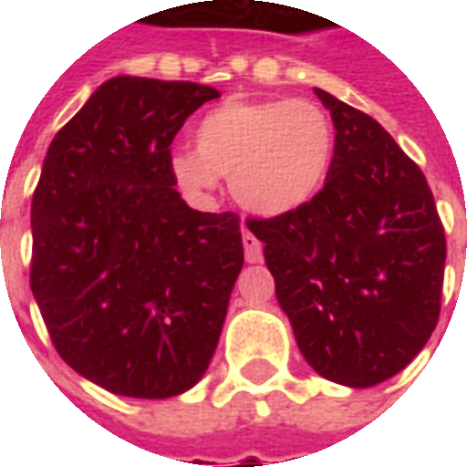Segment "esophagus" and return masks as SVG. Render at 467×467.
Returning <instances> with one entry per match:
<instances>
[{"mask_svg": "<svg viewBox=\"0 0 467 467\" xmlns=\"http://www.w3.org/2000/svg\"><path fill=\"white\" fill-rule=\"evenodd\" d=\"M243 247L244 260H247V263H260V260H263V244H260V240H257L250 230H244L243 233Z\"/></svg>", "mask_w": 467, "mask_h": 467, "instance_id": "1", "label": "esophagus"}]
</instances>
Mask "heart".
Segmentation results:
<instances>
[{
	"instance_id": "1",
	"label": "heart",
	"mask_w": 467,
	"mask_h": 467,
	"mask_svg": "<svg viewBox=\"0 0 467 467\" xmlns=\"http://www.w3.org/2000/svg\"><path fill=\"white\" fill-rule=\"evenodd\" d=\"M194 144L170 154V172L184 192L207 197L223 174L244 210L280 217L323 190L337 130L310 99H227L204 112Z\"/></svg>"
}]
</instances>
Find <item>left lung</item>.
I'll list each match as a JSON object with an SVG mask.
<instances>
[{"label":"left lung","instance_id":"8db88e82","mask_svg":"<svg viewBox=\"0 0 467 467\" xmlns=\"http://www.w3.org/2000/svg\"><path fill=\"white\" fill-rule=\"evenodd\" d=\"M337 130L325 187L290 214L250 220L277 303L317 375L372 388L431 340L445 230L420 167L370 115L315 89Z\"/></svg>","mask_w":467,"mask_h":467}]
</instances>
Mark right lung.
Returning <instances> with one entry per match:
<instances>
[{
  "instance_id": "obj_1",
  "label": "right lung",
  "mask_w": 467,
  "mask_h": 467,
  "mask_svg": "<svg viewBox=\"0 0 467 467\" xmlns=\"http://www.w3.org/2000/svg\"><path fill=\"white\" fill-rule=\"evenodd\" d=\"M220 92L119 75L55 134L32 200V295L62 360L99 388L162 400L213 360L243 270L234 213L174 190L170 144Z\"/></svg>"
}]
</instances>
